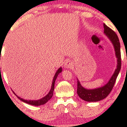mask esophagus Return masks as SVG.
I'll list each match as a JSON object with an SVG mask.
<instances>
[{
	"label": "esophagus",
	"instance_id": "obj_1",
	"mask_svg": "<svg viewBox=\"0 0 127 127\" xmlns=\"http://www.w3.org/2000/svg\"><path fill=\"white\" fill-rule=\"evenodd\" d=\"M72 62L70 61H67L66 62V63L65 64H64V67H65V68H70V67L72 66Z\"/></svg>",
	"mask_w": 127,
	"mask_h": 127
}]
</instances>
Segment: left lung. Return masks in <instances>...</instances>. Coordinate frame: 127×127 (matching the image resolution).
<instances>
[{"label": "left lung", "instance_id": "obj_1", "mask_svg": "<svg viewBox=\"0 0 127 127\" xmlns=\"http://www.w3.org/2000/svg\"><path fill=\"white\" fill-rule=\"evenodd\" d=\"M103 27L104 33L113 44L116 56L117 58V68L114 71V74L111 77L109 82L104 86L100 88H95L94 90H87L81 86L80 83L77 79V94L80 98L87 102H97L105 99L112 90L118 74L121 69V59L120 43L119 37L115 32H114L112 29L106 25L105 24H103Z\"/></svg>", "mask_w": 127, "mask_h": 127}]
</instances>
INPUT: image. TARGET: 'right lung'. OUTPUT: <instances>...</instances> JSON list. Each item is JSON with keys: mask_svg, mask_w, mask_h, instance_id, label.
<instances>
[{"mask_svg": "<svg viewBox=\"0 0 127 127\" xmlns=\"http://www.w3.org/2000/svg\"><path fill=\"white\" fill-rule=\"evenodd\" d=\"M62 67H60V68H59L58 69V70L57 71V72L55 73V75H54V79H53V83H52V85H51V90H50V91L49 92V93L47 95H46V96H45L44 97H43L40 99H39V100H25V99H24L22 98H21L20 96H18L17 95L15 94L14 93V92H13V93L14 94L16 95L17 96V98H18L19 99H20L21 100H22V102H25V103H28L29 105H33V106H40V105H44L46 103V102H47L48 100H49L50 99L52 98V96H53V91H54V84H55V80L57 78V76H58V74H60L61 72H62Z\"/></svg>", "mask_w": 127, "mask_h": 127, "instance_id": "1", "label": "right lung"}]
</instances>
